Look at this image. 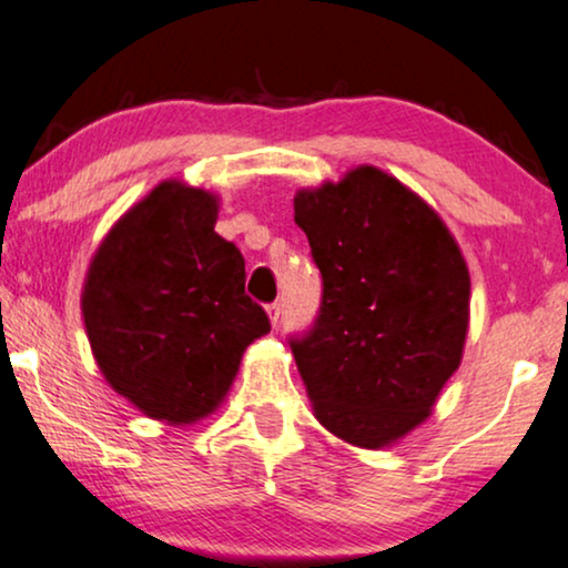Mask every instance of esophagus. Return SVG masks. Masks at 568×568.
<instances>
[{
  "label": "esophagus",
  "mask_w": 568,
  "mask_h": 568,
  "mask_svg": "<svg viewBox=\"0 0 568 568\" xmlns=\"http://www.w3.org/2000/svg\"><path fill=\"white\" fill-rule=\"evenodd\" d=\"M268 318H271V323H274V326H278V321H282V302H271Z\"/></svg>",
  "instance_id": "esophagus-1"
}]
</instances>
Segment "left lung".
Wrapping results in <instances>:
<instances>
[{"label": "left lung", "mask_w": 568, "mask_h": 568, "mask_svg": "<svg viewBox=\"0 0 568 568\" xmlns=\"http://www.w3.org/2000/svg\"><path fill=\"white\" fill-rule=\"evenodd\" d=\"M294 221L323 278L313 326L290 336L315 417L381 448L430 415L462 363L469 271L428 203L375 166L300 190Z\"/></svg>", "instance_id": "obj_1"}]
</instances>
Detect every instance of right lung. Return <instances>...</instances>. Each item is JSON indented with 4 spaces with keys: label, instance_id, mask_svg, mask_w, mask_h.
<instances>
[{
    "label": "right lung",
    "instance_id": "obj_1",
    "mask_svg": "<svg viewBox=\"0 0 568 568\" xmlns=\"http://www.w3.org/2000/svg\"><path fill=\"white\" fill-rule=\"evenodd\" d=\"M219 201L161 182L116 221L88 268L83 318L116 394L166 423L219 407L242 352L268 334L245 294V257L213 232Z\"/></svg>",
    "mask_w": 568,
    "mask_h": 568
}]
</instances>
